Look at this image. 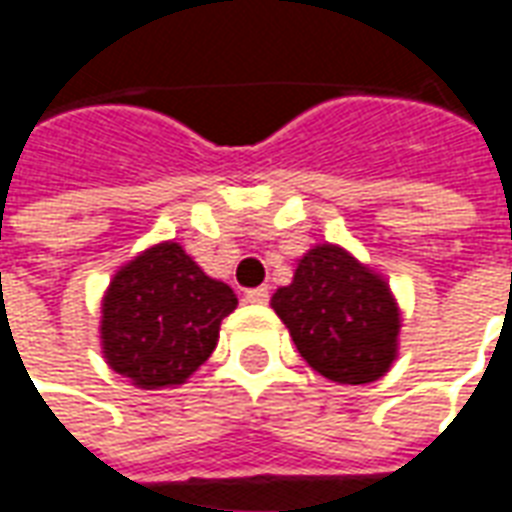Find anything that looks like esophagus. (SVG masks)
Returning a JSON list of instances; mask_svg holds the SVG:
<instances>
[{
    "instance_id": "34e87169",
    "label": "esophagus",
    "mask_w": 512,
    "mask_h": 512,
    "mask_svg": "<svg viewBox=\"0 0 512 512\" xmlns=\"http://www.w3.org/2000/svg\"><path fill=\"white\" fill-rule=\"evenodd\" d=\"M246 304H266L268 301V288H252L244 293Z\"/></svg>"
}]
</instances>
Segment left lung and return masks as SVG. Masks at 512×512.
<instances>
[{"label":"left lung","instance_id":"left-lung-1","mask_svg":"<svg viewBox=\"0 0 512 512\" xmlns=\"http://www.w3.org/2000/svg\"><path fill=\"white\" fill-rule=\"evenodd\" d=\"M304 362L337 384H370L397 359L400 310L373 268L343 246L318 244L296 263L293 282L271 296Z\"/></svg>","mask_w":512,"mask_h":512}]
</instances>
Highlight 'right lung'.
<instances>
[{
  "instance_id": "add662e5",
  "label": "right lung",
  "mask_w": 512,
  "mask_h": 512,
  "mask_svg": "<svg viewBox=\"0 0 512 512\" xmlns=\"http://www.w3.org/2000/svg\"><path fill=\"white\" fill-rule=\"evenodd\" d=\"M238 307L183 246L164 241L117 271L101 301L106 365L139 389L178 386L213 354L219 326Z\"/></svg>"
}]
</instances>
